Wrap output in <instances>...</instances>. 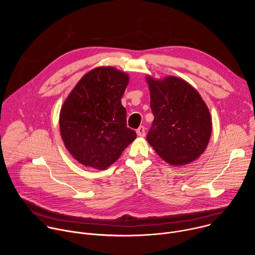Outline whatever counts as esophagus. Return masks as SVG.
<instances>
[{
  "label": "esophagus",
  "instance_id": "34e87169",
  "mask_svg": "<svg viewBox=\"0 0 255 255\" xmlns=\"http://www.w3.org/2000/svg\"><path fill=\"white\" fill-rule=\"evenodd\" d=\"M136 133L138 136L140 137H144L145 136V128L143 126H140L137 130H136Z\"/></svg>",
  "mask_w": 255,
  "mask_h": 255
}]
</instances>
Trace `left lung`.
<instances>
[{"instance_id": "left-lung-1", "label": "left lung", "mask_w": 255, "mask_h": 255, "mask_svg": "<svg viewBox=\"0 0 255 255\" xmlns=\"http://www.w3.org/2000/svg\"><path fill=\"white\" fill-rule=\"evenodd\" d=\"M154 120L147 141L171 165L196 160L207 148L212 118L197 90L176 77L154 80L146 77Z\"/></svg>"}]
</instances>
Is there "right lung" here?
Returning <instances> with one entry per match:
<instances>
[{
    "instance_id": "right-lung-1",
    "label": "right lung",
    "mask_w": 255,
    "mask_h": 255,
    "mask_svg": "<svg viewBox=\"0 0 255 255\" xmlns=\"http://www.w3.org/2000/svg\"><path fill=\"white\" fill-rule=\"evenodd\" d=\"M129 76L100 66L86 74L64 101L59 129L65 148L80 163L105 169L136 138L126 125L121 98Z\"/></svg>"
}]
</instances>
